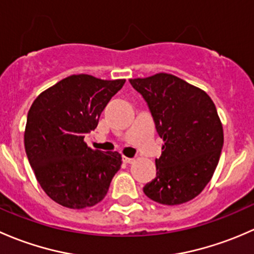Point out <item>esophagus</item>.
Masks as SVG:
<instances>
[{"instance_id": "34e87169", "label": "esophagus", "mask_w": 254, "mask_h": 254, "mask_svg": "<svg viewBox=\"0 0 254 254\" xmlns=\"http://www.w3.org/2000/svg\"><path fill=\"white\" fill-rule=\"evenodd\" d=\"M122 161H124L125 164H132L134 160L130 158H126V156H122Z\"/></svg>"}]
</instances>
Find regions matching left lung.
<instances>
[{
	"label": "left lung",
	"mask_w": 254,
	"mask_h": 254,
	"mask_svg": "<svg viewBox=\"0 0 254 254\" xmlns=\"http://www.w3.org/2000/svg\"><path fill=\"white\" fill-rule=\"evenodd\" d=\"M129 83L145 100L164 140L161 156L155 160L156 177L143 192L165 205L193 199L213 177L224 144L213 100L202 89L167 73Z\"/></svg>",
	"instance_id": "1"
}]
</instances>
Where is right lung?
Returning a JSON list of instances; mask_svg holds the SVG:
<instances>
[{
  "instance_id": "add662e5",
  "label": "right lung",
  "mask_w": 254,
  "mask_h": 254,
  "mask_svg": "<svg viewBox=\"0 0 254 254\" xmlns=\"http://www.w3.org/2000/svg\"><path fill=\"white\" fill-rule=\"evenodd\" d=\"M125 82L69 75L34 100L25 126V153L41 188L59 204L88 208L108 193L121 167V154L93 150L84 137L95 129Z\"/></svg>"
}]
</instances>
